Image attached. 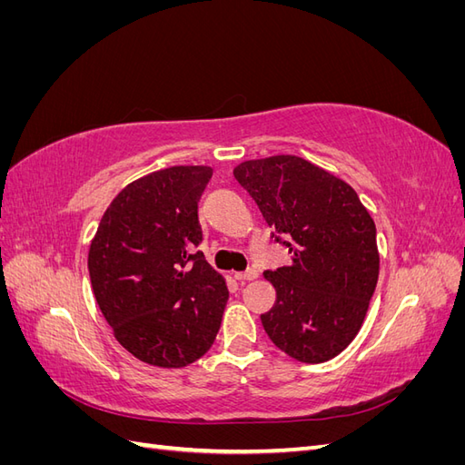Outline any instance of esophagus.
<instances>
[{"label":"esophagus","mask_w":465,"mask_h":465,"mask_svg":"<svg viewBox=\"0 0 465 465\" xmlns=\"http://www.w3.org/2000/svg\"><path fill=\"white\" fill-rule=\"evenodd\" d=\"M258 277V272L256 270H248V272H238L234 273V279L238 281V283H246V281H252Z\"/></svg>","instance_id":"obj_1"}]
</instances>
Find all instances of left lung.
I'll list each match as a JSON object with an SVG mask.
<instances>
[{
  "mask_svg": "<svg viewBox=\"0 0 465 465\" xmlns=\"http://www.w3.org/2000/svg\"><path fill=\"white\" fill-rule=\"evenodd\" d=\"M232 174L291 254L289 265L263 273L277 294L262 314L265 333L294 361L337 357L359 333L378 281L367 207L347 182L294 154L244 161Z\"/></svg>",
  "mask_w": 465,
  "mask_h": 465,
  "instance_id": "left-lung-1",
  "label": "left lung"
}]
</instances>
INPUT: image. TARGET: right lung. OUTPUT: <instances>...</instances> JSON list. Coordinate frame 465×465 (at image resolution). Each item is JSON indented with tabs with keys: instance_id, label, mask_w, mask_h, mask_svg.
<instances>
[{
	"instance_id": "1",
	"label": "right lung",
	"mask_w": 465,
	"mask_h": 465,
	"mask_svg": "<svg viewBox=\"0 0 465 465\" xmlns=\"http://www.w3.org/2000/svg\"><path fill=\"white\" fill-rule=\"evenodd\" d=\"M211 166H171L134 180L89 246L94 299L118 343L142 362L182 369L213 345L229 301L202 252L198 202Z\"/></svg>"
}]
</instances>
